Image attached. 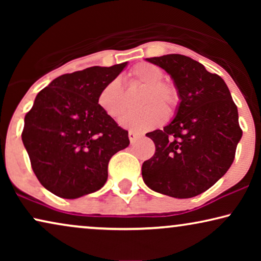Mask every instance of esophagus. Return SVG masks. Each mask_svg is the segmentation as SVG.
Masks as SVG:
<instances>
[{"label": "esophagus", "instance_id": "esophagus-1", "mask_svg": "<svg viewBox=\"0 0 261 261\" xmlns=\"http://www.w3.org/2000/svg\"><path fill=\"white\" fill-rule=\"evenodd\" d=\"M139 137H140V134H139L138 132H134V130H129V132H128V138H129L130 144H134V142L138 140Z\"/></svg>", "mask_w": 261, "mask_h": 261}]
</instances>
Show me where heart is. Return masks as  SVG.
<instances>
[{
  "instance_id": "obj_1",
  "label": "heart",
  "mask_w": 261,
  "mask_h": 261,
  "mask_svg": "<svg viewBox=\"0 0 261 261\" xmlns=\"http://www.w3.org/2000/svg\"><path fill=\"white\" fill-rule=\"evenodd\" d=\"M134 81L147 85L142 105L148 106L133 112L121 121L124 127L135 130H148L166 121L167 112L174 113L179 105V94L173 85L164 83V72L159 66L151 63H140L130 71ZM98 103L103 112L113 119H120L126 112V99L119 80L109 82L98 96ZM168 110L166 111L165 108Z\"/></svg>"
}]
</instances>
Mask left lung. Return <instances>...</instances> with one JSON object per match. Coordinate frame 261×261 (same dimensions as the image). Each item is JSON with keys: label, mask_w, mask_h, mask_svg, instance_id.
Listing matches in <instances>:
<instances>
[{"label": "left lung", "mask_w": 261, "mask_h": 261, "mask_svg": "<svg viewBox=\"0 0 261 261\" xmlns=\"http://www.w3.org/2000/svg\"><path fill=\"white\" fill-rule=\"evenodd\" d=\"M172 78L179 94L174 119L147 133L155 153L142 164L153 191L174 198L195 197L212 188L233 164L242 137L227 84L201 63L181 55L147 58Z\"/></svg>", "instance_id": "left-lung-1"}]
</instances>
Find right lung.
Segmentation results:
<instances>
[{
  "label": "right lung",
  "instance_id": "1",
  "mask_svg": "<svg viewBox=\"0 0 261 261\" xmlns=\"http://www.w3.org/2000/svg\"><path fill=\"white\" fill-rule=\"evenodd\" d=\"M127 62L62 74L37 95L24 116L22 142L42 187L62 198L92 194L106 184L108 163L128 147V132L98 105V96Z\"/></svg>",
  "mask_w": 261,
  "mask_h": 261
}]
</instances>
